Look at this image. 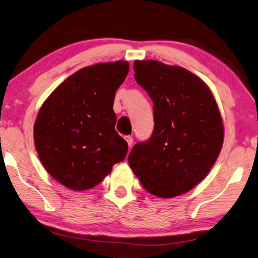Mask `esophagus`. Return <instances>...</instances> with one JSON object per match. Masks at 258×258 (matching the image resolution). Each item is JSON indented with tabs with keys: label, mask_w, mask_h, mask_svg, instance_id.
I'll return each mask as SVG.
<instances>
[{
	"label": "esophagus",
	"mask_w": 258,
	"mask_h": 258,
	"mask_svg": "<svg viewBox=\"0 0 258 258\" xmlns=\"http://www.w3.org/2000/svg\"><path fill=\"white\" fill-rule=\"evenodd\" d=\"M125 140H126V142H127V145L131 147L132 146V144H133V138L131 137V136H126L125 137Z\"/></svg>",
	"instance_id": "obj_1"
}]
</instances>
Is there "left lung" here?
<instances>
[{
	"mask_svg": "<svg viewBox=\"0 0 258 258\" xmlns=\"http://www.w3.org/2000/svg\"><path fill=\"white\" fill-rule=\"evenodd\" d=\"M134 78L154 102V131L128 163L150 194L170 199L209 173L222 150L223 120L208 86L181 67L136 60Z\"/></svg>",
	"mask_w": 258,
	"mask_h": 258,
	"instance_id": "left-lung-1",
	"label": "left lung"
}]
</instances>
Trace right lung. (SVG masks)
I'll return each instance as SVG.
<instances>
[{
    "mask_svg": "<svg viewBox=\"0 0 258 258\" xmlns=\"http://www.w3.org/2000/svg\"><path fill=\"white\" fill-rule=\"evenodd\" d=\"M130 70L125 60L81 69L41 107L34 145L47 172L73 190H87L124 161L127 142L114 130V94Z\"/></svg>",
    "mask_w": 258,
    "mask_h": 258,
    "instance_id": "right-lung-1",
    "label": "right lung"
}]
</instances>
